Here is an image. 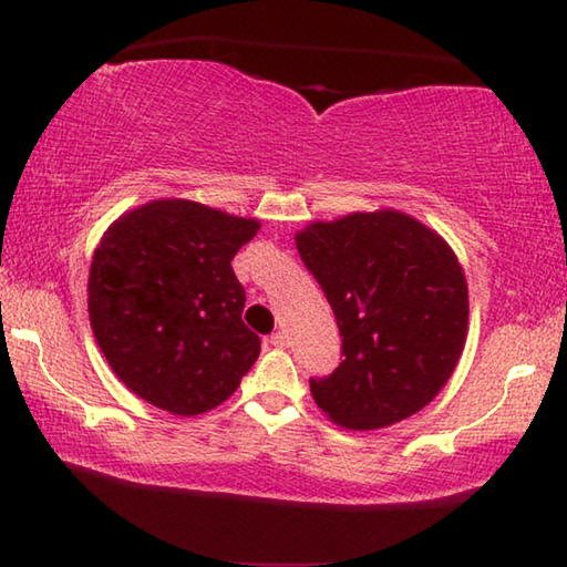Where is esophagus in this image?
<instances>
[{
    "instance_id": "esophagus-1",
    "label": "esophagus",
    "mask_w": 567,
    "mask_h": 567,
    "mask_svg": "<svg viewBox=\"0 0 567 567\" xmlns=\"http://www.w3.org/2000/svg\"><path fill=\"white\" fill-rule=\"evenodd\" d=\"M270 344L272 348H287V344H290V338H287L285 332H275L270 338Z\"/></svg>"
}]
</instances>
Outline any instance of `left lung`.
<instances>
[{"label":"left lung","instance_id":"left-lung-1","mask_svg":"<svg viewBox=\"0 0 567 567\" xmlns=\"http://www.w3.org/2000/svg\"><path fill=\"white\" fill-rule=\"evenodd\" d=\"M342 334V362L310 380L348 430L415 415L453 378L467 340V280L443 237L400 209L350 213L295 235Z\"/></svg>","mask_w":567,"mask_h":567}]
</instances>
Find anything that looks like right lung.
<instances>
[{"label":"right lung","instance_id":"right-lung-1","mask_svg":"<svg viewBox=\"0 0 567 567\" xmlns=\"http://www.w3.org/2000/svg\"><path fill=\"white\" fill-rule=\"evenodd\" d=\"M260 219L179 197L120 215L94 249L87 305L124 388L169 415H203L233 395L260 354L243 322L237 249Z\"/></svg>","mask_w":567,"mask_h":567}]
</instances>
